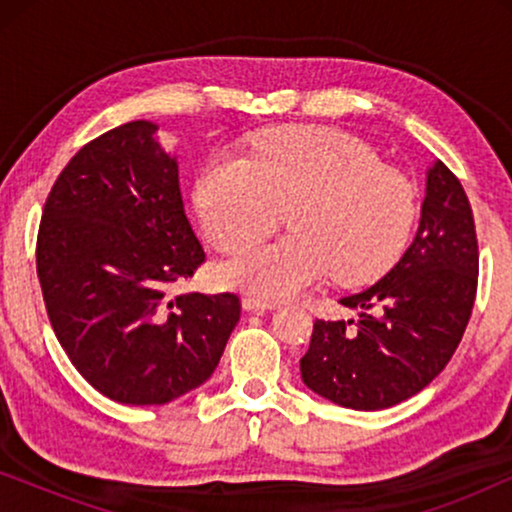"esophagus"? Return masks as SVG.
<instances>
[{"label":"esophagus","instance_id":"obj_1","mask_svg":"<svg viewBox=\"0 0 512 512\" xmlns=\"http://www.w3.org/2000/svg\"><path fill=\"white\" fill-rule=\"evenodd\" d=\"M242 307L247 312H256V310H272L275 303L272 300H261V298H254V296H244L242 298Z\"/></svg>","mask_w":512,"mask_h":512}]
</instances>
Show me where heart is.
<instances>
[{
    "label": "heart",
    "instance_id": "obj_1",
    "mask_svg": "<svg viewBox=\"0 0 512 512\" xmlns=\"http://www.w3.org/2000/svg\"><path fill=\"white\" fill-rule=\"evenodd\" d=\"M205 235L235 251L289 211L292 235L216 265L228 289L261 300L296 296L331 272L340 284L380 277L401 256L415 221V188L347 132L277 128L249 156L219 151L195 181Z\"/></svg>",
    "mask_w": 512,
    "mask_h": 512
}]
</instances>
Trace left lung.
<instances>
[{
  "instance_id": "8db88e82",
  "label": "left lung",
  "mask_w": 512,
  "mask_h": 512,
  "mask_svg": "<svg viewBox=\"0 0 512 512\" xmlns=\"http://www.w3.org/2000/svg\"><path fill=\"white\" fill-rule=\"evenodd\" d=\"M478 240L459 179L433 160L415 240L394 268L340 300L359 321H314L300 359L307 389L352 410H384L415 396L452 359L471 319Z\"/></svg>"
}]
</instances>
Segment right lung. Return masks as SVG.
Returning a JSON list of instances; mask_svg holds the SVG:
<instances>
[{
    "label": "right lung",
    "instance_id": "obj_1",
    "mask_svg": "<svg viewBox=\"0 0 512 512\" xmlns=\"http://www.w3.org/2000/svg\"><path fill=\"white\" fill-rule=\"evenodd\" d=\"M202 261L156 123H125L69 160L41 216L37 275L58 342L90 387L123 405H165L212 377L240 298L170 296Z\"/></svg>",
    "mask_w": 512,
    "mask_h": 512
}]
</instances>
